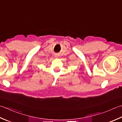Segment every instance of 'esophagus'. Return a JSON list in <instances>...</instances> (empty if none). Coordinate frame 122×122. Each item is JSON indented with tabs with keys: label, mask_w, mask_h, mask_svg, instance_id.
<instances>
[{
	"label": "esophagus",
	"mask_w": 122,
	"mask_h": 122,
	"mask_svg": "<svg viewBox=\"0 0 122 122\" xmlns=\"http://www.w3.org/2000/svg\"><path fill=\"white\" fill-rule=\"evenodd\" d=\"M55 56L56 57H58V55L57 54H55Z\"/></svg>",
	"instance_id": "34e87169"
}]
</instances>
